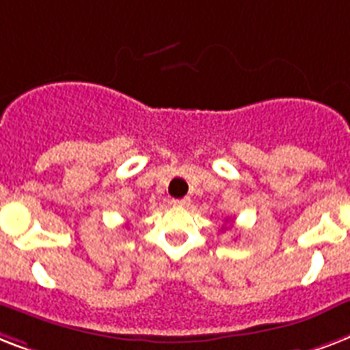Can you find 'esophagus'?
Returning a JSON list of instances; mask_svg holds the SVG:
<instances>
[{
    "mask_svg": "<svg viewBox=\"0 0 350 350\" xmlns=\"http://www.w3.org/2000/svg\"><path fill=\"white\" fill-rule=\"evenodd\" d=\"M173 206H180V208H188L191 204V199L189 197H183V199H173L172 200Z\"/></svg>",
    "mask_w": 350,
    "mask_h": 350,
    "instance_id": "esophagus-1",
    "label": "esophagus"
}]
</instances>
